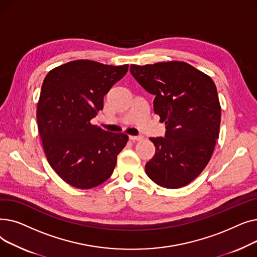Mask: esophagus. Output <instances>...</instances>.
Wrapping results in <instances>:
<instances>
[{
	"label": "esophagus",
	"instance_id": "esophagus-1",
	"mask_svg": "<svg viewBox=\"0 0 257 257\" xmlns=\"http://www.w3.org/2000/svg\"><path fill=\"white\" fill-rule=\"evenodd\" d=\"M143 139H144V138H143V137H141V136H140V137H133V136H130V137H129V140H130V141H132V142H136V141H142Z\"/></svg>",
	"mask_w": 257,
	"mask_h": 257
}]
</instances>
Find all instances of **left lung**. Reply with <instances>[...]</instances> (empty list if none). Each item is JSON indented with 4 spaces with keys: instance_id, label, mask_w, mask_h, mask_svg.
<instances>
[{
    "instance_id": "8db88e82",
    "label": "left lung",
    "mask_w": 257,
    "mask_h": 257,
    "mask_svg": "<svg viewBox=\"0 0 257 257\" xmlns=\"http://www.w3.org/2000/svg\"><path fill=\"white\" fill-rule=\"evenodd\" d=\"M138 82L154 94L165 138H151L155 154L146 173L156 184L179 188L205 169L219 138L221 105L212 79L183 61L130 65Z\"/></svg>"
}]
</instances>
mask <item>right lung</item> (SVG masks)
Listing matches in <instances>:
<instances>
[{"label":"right lung","instance_id":"1","mask_svg":"<svg viewBox=\"0 0 257 257\" xmlns=\"http://www.w3.org/2000/svg\"><path fill=\"white\" fill-rule=\"evenodd\" d=\"M127 71L128 64L80 59L51 70L44 80L36 112L39 136L52 169L74 187L88 190L106 181L128 142L124 133L90 123Z\"/></svg>","mask_w":257,"mask_h":257}]
</instances>
